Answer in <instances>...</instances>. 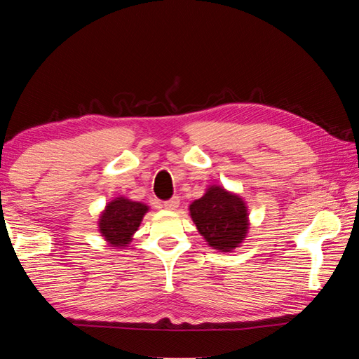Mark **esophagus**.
I'll return each instance as SVG.
<instances>
[{"label": "esophagus", "mask_w": 359, "mask_h": 359, "mask_svg": "<svg viewBox=\"0 0 359 359\" xmlns=\"http://www.w3.org/2000/svg\"><path fill=\"white\" fill-rule=\"evenodd\" d=\"M179 204H180V199L177 196H174L172 199H169V201H166L163 205H165L166 210H177Z\"/></svg>", "instance_id": "34e87169"}]
</instances>
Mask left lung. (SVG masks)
Here are the masks:
<instances>
[{
  "label": "left lung",
  "instance_id": "1",
  "mask_svg": "<svg viewBox=\"0 0 359 359\" xmlns=\"http://www.w3.org/2000/svg\"><path fill=\"white\" fill-rule=\"evenodd\" d=\"M188 210L198 233L214 250L234 252L247 238L250 228L247 203L222 185H209Z\"/></svg>",
  "mask_w": 359,
  "mask_h": 359
}]
</instances>
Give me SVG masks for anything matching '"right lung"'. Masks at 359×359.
Returning <instances> with one entry per match:
<instances>
[{"label":"right lung","instance_id":"1","mask_svg":"<svg viewBox=\"0 0 359 359\" xmlns=\"http://www.w3.org/2000/svg\"><path fill=\"white\" fill-rule=\"evenodd\" d=\"M149 209L147 204L125 196L114 198L106 204L98 218V231L102 239L111 247H128Z\"/></svg>","mask_w":359,"mask_h":359}]
</instances>
